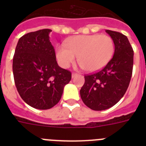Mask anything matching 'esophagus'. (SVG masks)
<instances>
[{
    "mask_svg": "<svg viewBox=\"0 0 146 146\" xmlns=\"http://www.w3.org/2000/svg\"><path fill=\"white\" fill-rule=\"evenodd\" d=\"M77 73H72V78H74V77H75V76H77Z\"/></svg>",
    "mask_w": 146,
    "mask_h": 146,
    "instance_id": "esophagus-1",
    "label": "esophagus"
}]
</instances>
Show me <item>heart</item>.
Instances as JSON below:
<instances>
[{
  "label": "heart",
  "instance_id": "1",
  "mask_svg": "<svg viewBox=\"0 0 146 146\" xmlns=\"http://www.w3.org/2000/svg\"><path fill=\"white\" fill-rule=\"evenodd\" d=\"M114 50V42L108 35H80L67 39L65 46H58L56 58L66 69L75 62L76 56L83 70L95 72L109 63Z\"/></svg>",
  "mask_w": 146,
  "mask_h": 146
}]
</instances>
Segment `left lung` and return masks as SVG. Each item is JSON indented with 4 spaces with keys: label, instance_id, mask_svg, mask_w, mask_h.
I'll list each match as a JSON object with an SVG mask.
<instances>
[{
    "label": "left lung",
    "instance_id": "1",
    "mask_svg": "<svg viewBox=\"0 0 146 146\" xmlns=\"http://www.w3.org/2000/svg\"><path fill=\"white\" fill-rule=\"evenodd\" d=\"M115 44L113 57L99 72L85 75L80 96L86 106L104 110L119 102L128 88L132 74L134 51L128 38L119 32L106 30Z\"/></svg>",
    "mask_w": 146,
    "mask_h": 146
}]
</instances>
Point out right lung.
<instances>
[{
  "label": "right lung",
  "mask_w": 146,
  "mask_h": 146,
  "mask_svg": "<svg viewBox=\"0 0 146 146\" xmlns=\"http://www.w3.org/2000/svg\"><path fill=\"white\" fill-rule=\"evenodd\" d=\"M50 29L24 35L13 58L15 86L23 101L32 108L47 110L57 104L64 86L72 79L69 71L58 65Z\"/></svg>",
  "instance_id": "obj_1"
}]
</instances>
